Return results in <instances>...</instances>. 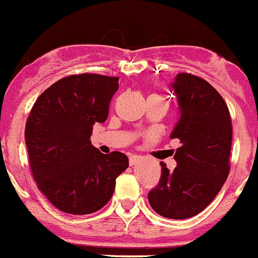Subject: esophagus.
Masks as SVG:
<instances>
[{
	"label": "esophagus",
	"instance_id": "esophagus-1",
	"mask_svg": "<svg viewBox=\"0 0 258 258\" xmlns=\"http://www.w3.org/2000/svg\"><path fill=\"white\" fill-rule=\"evenodd\" d=\"M140 159H141L140 155H132L131 158H129V164H131V166H134V164H136Z\"/></svg>",
	"mask_w": 258,
	"mask_h": 258
}]
</instances>
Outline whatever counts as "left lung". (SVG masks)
Returning a JSON list of instances; mask_svg holds the SVG:
<instances>
[{
	"mask_svg": "<svg viewBox=\"0 0 258 258\" xmlns=\"http://www.w3.org/2000/svg\"><path fill=\"white\" fill-rule=\"evenodd\" d=\"M171 86L180 108L171 133L181 144L173 156L177 167L169 172L160 163V180L147 197L162 217L186 219L201 213L227 179L232 124L226 102L205 79L180 73Z\"/></svg>",
	"mask_w": 258,
	"mask_h": 258,
	"instance_id": "8db88e82",
	"label": "left lung"
}]
</instances>
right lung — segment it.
Listing matches in <instances>:
<instances>
[{"mask_svg": "<svg viewBox=\"0 0 258 258\" xmlns=\"http://www.w3.org/2000/svg\"><path fill=\"white\" fill-rule=\"evenodd\" d=\"M117 89V77L69 76L48 87L31 109L24 131L30 168L37 188L63 213L100 210L129 167L125 154H102L90 141L94 124L107 120Z\"/></svg>", "mask_w": 258, "mask_h": 258, "instance_id": "right-lung-1", "label": "right lung"}]
</instances>
